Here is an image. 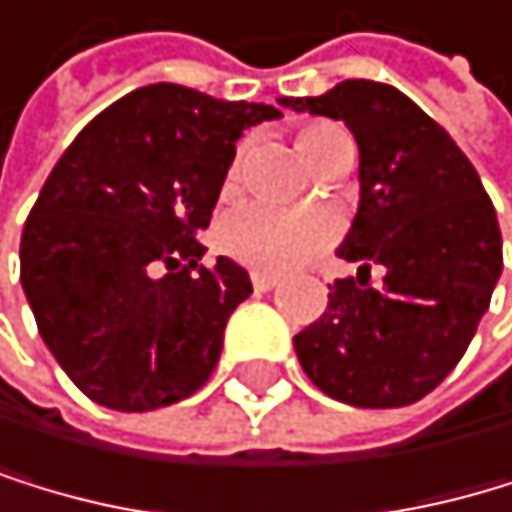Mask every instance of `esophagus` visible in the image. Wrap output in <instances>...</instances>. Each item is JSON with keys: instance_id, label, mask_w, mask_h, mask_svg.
<instances>
[{"instance_id": "obj_1", "label": "esophagus", "mask_w": 512, "mask_h": 512, "mask_svg": "<svg viewBox=\"0 0 512 512\" xmlns=\"http://www.w3.org/2000/svg\"><path fill=\"white\" fill-rule=\"evenodd\" d=\"M280 283V277H273V273H251V286L254 289H258V292H267V289H273V286H277Z\"/></svg>"}]
</instances>
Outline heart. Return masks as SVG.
Returning a JSON list of instances; mask_svg holds the SVG:
<instances>
[{
    "instance_id": "b5f03b06",
    "label": "heart",
    "mask_w": 512,
    "mask_h": 512,
    "mask_svg": "<svg viewBox=\"0 0 512 512\" xmlns=\"http://www.w3.org/2000/svg\"><path fill=\"white\" fill-rule=\"evenodd\" d=\"M349 138L340 125L333 122H314L302 128L299 147L305 160L314 166H324L340 141ZM242 153L232 160L226 172V185L239 176ZM333 239V223L321 213H292V210H273L267 204H245L229 210L220 220L217 242L220 248L245 267L261 273H286L311 261L324 245Z\"/></svg>"
}]
</instances>
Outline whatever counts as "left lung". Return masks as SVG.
I'll return each mask as SVG.
<instances>
[{
  "instance_id": "8db88e82",
  "label": "left lung",
  "mask_w": 512,
  "mask_h": 512,
  "mask_svg": "<svg viewBox=\"0 0 512 512\" xmlns=\"http://www.w3.org/2000/svg\"><path fill=\"white\" fill-rule=\"evenodd\" d=\"M286 109L346 122L359 144L362 201L327 311L295 336L311 384L359 409L418 403L456 368L504 270L497 213L469 157L406 94L343 81ZM385 267L371 287L370 267Z\"/></svg>"
}]
</instances>
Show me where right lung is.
<instances>
[{
    "mask_svg": "<svg viewBox=\"0 0 512 512\" xmlns=\"http://www.w3.org/2000/svg\"><path fill=\"white\" fill-rule=\"evenodd\" d=\"M280 116L147 84L90 119L49 172L21 232V286L43 343L94 403L150 412L207 384L251 280L229 258L204 267L198 232L242 131Z\"/></svg>",
    "mask_w": 512,
    "mask_h": 512,
    "instance_id": "1",
    "label": "right lung"
}]
</instances>
